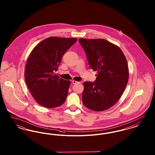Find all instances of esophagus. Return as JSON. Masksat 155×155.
I'll list each match as a JSON object with an SVG mask.
<instances>
[{
  "instance_id": "34e87169",
  "label": "esophagus",
  "mask_w": 155,
  "mask_h": 155,
  "mask_svg": "<svg viewBox=\"0 0 155 155\" xmlns=\"http://www.w3.org/2000/svg\"><path fill=\"white\" fill-rule=\"evenodd\" d=\"M72 83H73V84H77V83H78V82L73 80V81H72Z\"/></svg>"
}]
</instances>
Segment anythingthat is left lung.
Here are the masks:
<instances>
[{"mask_svg":"<svg viewBox=\"0 0 155 155\" xmlns=\"http://www.w3.org/2000/svg\"><path fill=\"white\" fill-rule=\"evenodd\" d=\"M91 68L96 71L95 82H84L82 100L85 106L96 111L112 107L122 95L128 80L125 56L117 46L103 39L80 38Z\"/></svg>","mask_w":155,"mask_h":155,"instance_id":"8db88e82","label":"left lung"}]
</instances>
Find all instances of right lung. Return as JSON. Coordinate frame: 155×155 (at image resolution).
I'll list each match as a JSON object with an SVG mask.
<instances>
[{
	"mask_svg": "<svg viewBox=\"0 0 155 155\" xmlns=\"http://www.w3.org/2000/svg\"><path fill=\"white\" fill-rule=\"evenodd\" d=\"M77 39L51 37L43 40L30 53L25 68V80L37 103L47 108L64 103L70 81L54 74L67 51Z\"/></svg>",
	"mask_w": 155,
	"mask_h": 155,
	"instance_id": "right-lung-1",
	"label": "right lung"
}]
</instances>
